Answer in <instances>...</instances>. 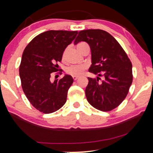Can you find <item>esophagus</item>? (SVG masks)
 Segmentation results:
<instances>
[{"label":"esophagus","instance_id":"34e87169","mask_svg":"<svg viewBox=\"0 0 153 153\" xmlns=\"http://www.w3.org/2000/svg\"><path fill=\"white\" fill-rule=\"evenodd\" d=\"M73 80H76L78 78V76H75V75H74V76H73Z\"/></svg>","mask_w":153,"mask_h":153}]
</instances>
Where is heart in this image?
Listing matches in <instances>:
<instances>
[{
  "label": "heart",
  "mask_w": 153,
  "mask_h": 153,
  "mask_svg": "<svg viewBox=\"0 0 153 153\" xmlns=\"http://www.w3.org/2000/svg\"><path fill=\"white\" fill-rule=\"evenodd\" d=\"M83 44H85L84 42H80L79 43L78 45H77V47H78V48L80 46H81L82 45H83ZM65 53L66 52H64V53L62 54V57L64 58L65 56ZM85 65H71L70 67H68V68H67L66 69V73H68V74L69 75H80L81 74H82V73H83L84 71H85Z\"/></svg>",
  "instance_id": "heart-1"
}]
</instances>
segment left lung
<instances>
[{"instance_id":"obj_1","label":"left lung","mask_w":153,"mask_h":153,"mask_svg":"<svg viewBox=\"0 0 153 153\" xmlns=\"http://www.w3.org/2000/svg\"><path fill=\"white\" fill-rule=\"evenodd\" d=\"M85 42L91 51V65L88 71L104 79L88 78L85 96L94 108L108 111L124 101L132 82V65L127 54L116 39L101 29L82 30L74 44Z\"/></svg>"}]
</instances>
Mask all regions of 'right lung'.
Instances as JSON below:
<instances>
[{
	"instance_id": "1",
	"label": "right lung",
	"mask_w": 153,
	"mask_h": 153,
	"mask_svg": "<svg viewBox=\"0 0 153 153\" xmlns=\"http://www.w3.org/2000/svg\"><path fill=\"white\" fill-rule=\"evenodd\" d=\"M78 31L50 30L37 35L26 47L19 67L22 86L26 98L39 111L50 114L59 110L67 101L73 82L71 75L50 81L51 73L58 70L65 50Z\"/></svg>"
}]
</instances>
